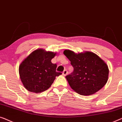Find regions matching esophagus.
<instances>
[{
  "instance_id": "esophagus-1",
  "label": "esophagus",
  "mask_w": 122,
  "mask_h": 122,
  "mask_svg": "<svg viewBox=\"0 0 122 122\" xmlns=\"http://www.w3.org/2000/svg\"><path fill=\"white\" fill-rule=\"evenodd\" d=\"M68 73V72H67V70H65L64 71H63V73H62V75L63 76H66V75Z\"/></svg>"
}]
</instances>
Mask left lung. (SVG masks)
I'll return each instance as SVG.
<instances>
[{
    "mask_svg": "<svg viewBox=\"0 0 122 122\" xmlns=\"http://www.w3.org/2000/svg\"><path fill=\"white\" fill-rule=\"evenodd\" d=\"M63 54L71 61L73 71L66 76L70 87L83 96L95 94L107 83L109 69L107 64L95 53L76 54L65 50Z\"/></svg>",
    "mask_w": 122,
    "mask_h": 122,
    "instance_id": "left-lung-1",
    "label": "left lung"
}]
</instances>
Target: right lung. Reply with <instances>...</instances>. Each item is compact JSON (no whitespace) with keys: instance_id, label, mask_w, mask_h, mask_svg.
Masks as SVG:
<instances>
[{"instance_id":"right-lung-1","label":"right lung","mask_w":122,"mask_h":122,"mask_svg":"<svg viewBox=\"0 0 122 122\" xmlns=\"http://www.w3.org/2000/svg\"><path fill=\"white\" fill-rule=\"evenodd\" d=\"M56 54L44 49H37L22 61L19 72L27 90L36 93L44 92L51 87L56 76L62 74L56 71L57 65L51 61Z\"/></svg>"}]
</instances>
